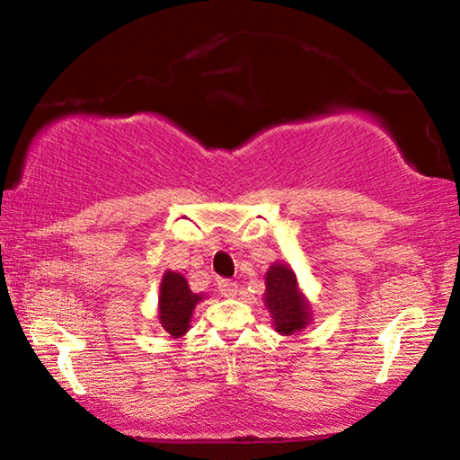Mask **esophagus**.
Here are the masks:
<instances>
[{"label": "esophagus", "instance_id": "34e87169", "mask_svg": "<svg viewBox=\"0 0 460 460\" xmlns=\"http://www.w3.org/2000/svg\"><path fill=\"white\" fill-rule=\"evenodd\" d=\"M219 292L223 296H227V298H233V296H237V284L231 282V279H221Z\"/></svg>", "mask_w": 460, "mask_h": 460}]
</instances>
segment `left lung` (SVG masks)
Segmentation results:
<instances>
[{
	"label": "left lung",
	"instance_id": "left-lung-1",
	"mask_svg": "<svg viewBox=\"0 0 460 460\" xmlns=\"http://www.w3.org/2000/svg\"><path fill=\"white\" fill-rule=\"evenodd\" d=\"M263 305L271 316L276 332L290 337L306 329L313 321V308L298 286L294 270L284 261H274L266 271V294Z\"/></svg>",
	"mask_w": 460,
	"mask_h": 460
}]
</instances>
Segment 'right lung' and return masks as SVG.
I'll use <instances>...</instances> for the list:
<instances>
[{"label": "right lung", "mask_w": 460, "mask_h": 460, "mask_svg": "<svg viewBox=\"0 0 460 460\" xmlns=\"http://www.w3.org/2000/svg\"><path fill=\"white\" fill-rule=\"evenodd\" d=\"M205 300V294H194L189 282L178 271L166 270L160 282L158 321L170 337H182L190 329L194 306Z\"/></svg>", "instance_id": "right-lung-1"}]
</instances>
